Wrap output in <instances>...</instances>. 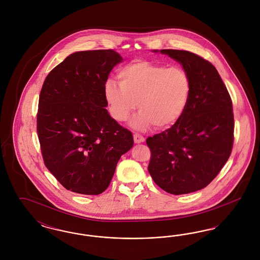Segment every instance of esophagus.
Wrapping results in <instances>:
<instances>
[{
    "label": "esophagus",
    "mask_w": 260,
    "mask_h": 260,
    "mask_svg": "<svg viewBox=\"0 0 260 260\" xmlns=\"http://www.w3.org/2000/svg\"><path fill=\"white\" fill-rule=\"evenodd\" d=\"M134 140H135L136 143H141V142H144L145 138L141 136V135H139V134H135L134 135Z\"/></svg>",
    "instance_id": "obj_1"
}]
</instances>
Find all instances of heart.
I'll use <instances>...</instances> for the list:
<instances>
[{"label": "heart", "mask_w": 260, "mask_h": 260, "mask_svg": "<svg viewBox=\"0 0 260 260\" xmlns=\"http://www.w3.org/2000/svg\"><path fill=\"white\" fill-rule=\"evenodd\" d=\"M119 84L106 82L104 95L111 116L125 121L138 103L140 113L132 121L137 129L153 124L164 129L175 124L185 112L192 81L183 67L137 60L124 66L118 73Z\"/></svg>", "instance_id": "1"}]
</instances>
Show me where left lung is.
<instances>
[{
    "label": "left lung",
    "instance_id": "obj_1",
    "mask_svg": "<svg viewBox=\"0 0 260 260\" xmlns=\"http://www.w3.org/2000/svg\"><path fill=\"white\" fill-rule=\"evenodd\" d=\"M160 51L189 73L192 91L182 117L146 139L151 151L148 171L166 192L188 194L209 185L228 161L234 143L233 105L210 61L187 50Z\"/></svg>",
    "mask_w": 260,
    "mask_h": 260
}]
</instances>
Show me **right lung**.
I'll list each match as a JSON object with an SVG mask.
<instances>
[{
  "mask_svg": "<svg viewBox=\"0 0 260 260\" xmlns=\"http://www.w3.org/2000/svg\"><path fill=\"white\" fill-rule=\"evenodd\" d=\"M122 60L113 50L75 52L50 71L41 89L37 133L44 162L75 193L104 192L134 145L133 134L105 108L104 86Z\"/></svg>",
  "mask_w": 260,
  "mask_h": 260,
  "instance_id": "right-lung-1",
  "label": "right lung"
}]
</instances>
